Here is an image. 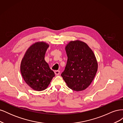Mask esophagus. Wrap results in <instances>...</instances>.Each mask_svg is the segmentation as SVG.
<instances>
[{
  "label": "esophagus",
  "mask_w": 123,
  "mask_h": 123,
  "mask_svg": "<svg viewBox=\"0 0 123 123\" xmlns=\"http://www.w3.org/2000/svg\"><path fill=\"white\" fill-rule=\"evenodd\" d=\"M54 73L56 75H58L59 74H60V71H58V70H56V71H55Z\"/></svg>",
  "instance_id": "34e87169"
}]
</instances>
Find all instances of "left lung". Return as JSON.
Wrapping results in <instances>:
<instances>
[{"mask_svg":"<svg viewBox=\"0 0 123 123\" xmlns=\"http://www.w3.org/2000/svg\"><path fill=\"white\" fill-rule=\"evenodd\" d=\"M66 51L68 60L61 76L71 89L84 90L91 84L98 71L94 54L86 43L79 40L70 42Z\"/></svg>","mask_w":123,"mask_h":123,"instance_id":"8db88e82","label":"left lung"}]
</instances>
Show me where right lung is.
Masks as SVG:
<instances>
[{
  "label": "right lung",
  "instance_id": "1",
  "mask_svg": "<svg viewBox=\"0 0 123 123\" xmlns=\"http://www.w3.org/2000/svg\"><path fill=\"white\" fill-rule=\"evenodd\" d=\"M49 44L38 42L30 47L22 59L20 71L24 80L36 91L46 89L55 76L44 61V55Z\"/></svg>",
  "mask_w": 123,
  "mask_h": 123
}]
</instances>
